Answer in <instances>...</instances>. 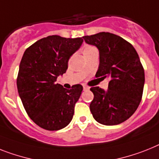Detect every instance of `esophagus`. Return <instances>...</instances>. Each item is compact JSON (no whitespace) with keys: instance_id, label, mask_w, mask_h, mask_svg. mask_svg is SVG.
Segmentation results:
<instances>
[{"instance_id":"esophagus-1","label":"esophagus","mask_w":159,"mask_h":159,"mask_svg":"<svg viewBox=\"0 0 159 159\" xmlns=\"http://www.w3.org/2000/svg\"><path fill=\"white\" fill-rule=\"evenodd\" d=\"M90 90V87H89V86L83 85V90L86 91V90Z\"/></svg>"}]
</instances>
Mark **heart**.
Listing matches in <instances>:
<instances>
[{"mask_svg":"<svg viewBox=\"0 0 159 159\" xmlns=\"http://www.w3.org/2000/svg\"><path fill=\"white\" fill-rule=\"evenodd\" d=\"M95 49L94 47H91V46H86L83 49V52H89V51H91V50H94Z\"/></svg>","mask_w":159,"mask_h":159,"instance_id":"b5f03b06","label":"heart"}]
</instances>
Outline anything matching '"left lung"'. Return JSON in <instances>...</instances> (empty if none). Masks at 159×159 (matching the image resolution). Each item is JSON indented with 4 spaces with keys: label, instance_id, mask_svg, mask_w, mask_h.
I'll use <instances>...</instances> for the list:
<instances>
[{
    "label": "left lung",
    "instance_id": "1",
    "mask_svg": "<svg viewBox=\"0 0 159 159\" xmlns=\"http://www.w3.org/2000/svg\"><path fill=\"white\" fill-rule=\"evenodd\" d=\"M82 38L99 52V66L95 77H108V89L90 88L94 99L90 105L93 117L104 125H116L127 120L139 106L145 72L137 51L116 34L100 32Z\"/></svg>",
    "mask_w": 159,
    "mask_h": 159
}]
</instances>
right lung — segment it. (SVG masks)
<instances>
[{
	"label": "right lung",
	"instance_id": "add662e5",
	"mask_svg": "<svg viewBox=\"0 0 159 159\" xmlns=\"http://www.w3.org/2000/svg\"><path fill=\"white\" fill-rule=\"evenodd\" d=\"M82 42V38L51 35L33 43L22 56L18 94L28 116L43 129L56 131L71 122L83 88L77 84L67 90L56 81L66 72L69 58Z\"/></svg>",
	"mask_w": 159,
	"mask_h": 159
}]
</instances>
